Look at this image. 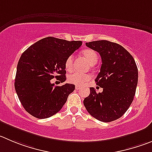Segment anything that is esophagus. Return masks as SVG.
<instances>
[{
    "label": "esophagus",
    "mask_w": 152,
    "mask_h": 152,
    "mask_svg": "<svg viewBox=\"0 0 152 152\" xmlns=\"http://www.w3.org/2000/svg\"><path fill=\"white\" fill-rule=\"evenodd\" d=\"M75 88H76V90H79V89L80 88V86H76V87H75Z\"/></svg>",
    "instance_id": "1"
}]
</instances>
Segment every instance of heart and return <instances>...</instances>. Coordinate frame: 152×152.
<instances>
[{"instance_id": "1", "label": "heart", "mask_w": 152, "mask_h": 152, "mask_svg": "<svg viewBox=\"0 0 152 152\" xmlns=\"http://www.w3.org/2000/svg\"><path fill=\"white\" fill-rule=\"evenodd\" d=\"M83 56L86 58V60L89 62V64L91 65L95 64L98 60V56L97 54L96 53L95 51L92 50V49H85L82 52ZM73 58L72 55L69 56L65 61V69L68 71L71 70L73 69ZM91 76L89 74H84V73H80L79 72H73L69 74L68 76V80L69 83H73L75 85H83L87 81L90 80Z\"/></svg>"}]
</instances>
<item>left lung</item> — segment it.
Listing matches in <instances>:
<instances>
[{
    "label": "left lung",
    "instance_id": "obj_1",
    "mask_svg": "<svg viewBox=\"0 0 152 152\" xmlns=\"http://www.w3.org/2000/svg\"><path fill=\"white\" fill-rule=\"evenodd\" d=\"M86 45L101 56V68L95 82L103 91L97 93L94 88H90L84 106L99 121H115L126 113L134 100L138 83L136 62L123 46L115 42L97 40Z\"/></svg>",
    "mask_w": 152,
    "mask_h": 152
}]
</instances>
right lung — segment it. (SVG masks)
<instances>
[{
  "label": "right lung",
  "mask_w": 152,
  "mask_h": 152,
  "mask_svg": "<svg viewBox=\"0 0 152 152\" xmlns=\"http://www.w3.org/2000/svg\"><path fill=\"white\" fill-rule=\"evenodd\" d=\"M83 44L58 38H43L21 55L15 79V89L24 109L37 118L58 113L75 90L73 84L55 86L51 79L66 80L65 61Z\"/></svg>",
  "instance_id": "obj_1"
}]
</instances>
